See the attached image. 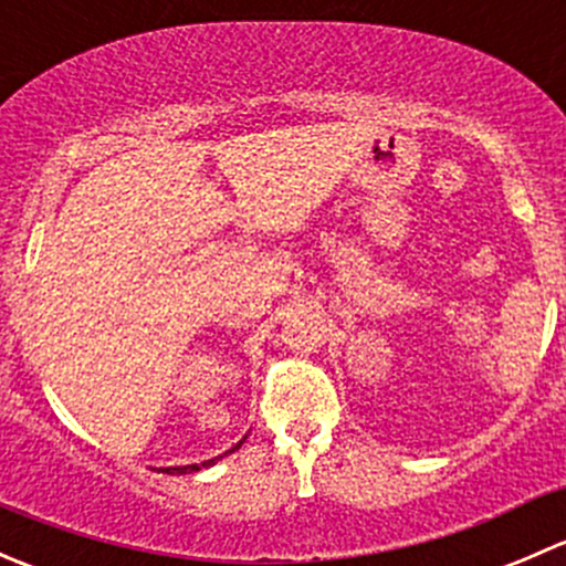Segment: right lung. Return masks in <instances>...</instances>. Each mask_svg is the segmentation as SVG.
Segmentation results:
<instances>
[{
	"label": "right lung",
	"mask_w": 566,
	"mask_h": 566,
	"mask_svg": "<svg viewBox=\"0 0 566 566\" xmlns=\"http://www.w3.org/2000/svg\"><path fill=\"white\" fill-rule=\"evenodd\" d=\"M243 443V441H241ZM241 443H235V447L230 449V452H235V449H241ZM230 452H224V454H230ZM216 460L219 458H213V460H205V462H193V465H175V468H161L164 473H177V476H180V473H191V471H202V468H208V465H216Z\"/></svg>",
	"instance_id": "1"
}]
</instances>
